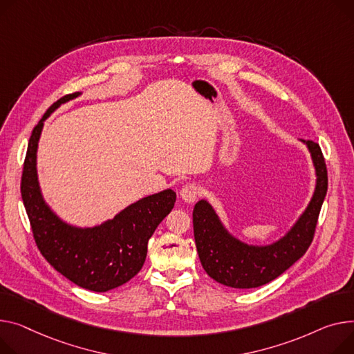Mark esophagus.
I'll return each mask as SVG.
<instances>
[{"mask_svg": "<svg viewBox=\"0 0 354 354\" xmlns=\"http://www.w3.org/2000/svg\"><path fill=\"white\" fill-rule=\"evenodd\" d=\"M179 195L185 202L194 203L199 196V186L196 183H186L180 189Z\"/></svg>", "mask_w": 354, "mask_h": 354, "instance_id": "34e87169", "label": "esophagus"}]
</instances>
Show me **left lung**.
<instances>
[{"instance_id":"obj_1","label":"left lung","mask_w":354,"mask_h":354,"mask_svg":"<svg viewBox=\"0 0 354 354\" xmlns=\"http://www.w3.org/2000/svg\"><path fill=\"white\" fill-rule=\"evenodd\" d=\"M309 148L316 169L313 198L286 236L273 245L252 246L241 242L225 229L218 215L206 201L194 207V234L198 254L205 272L234 289L263 286L285 270L309 249L327 192V168L319 144L300 139Z\"/></svg>"}]
</instances>
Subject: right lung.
I'll list each match as a JSON object with an SVG mask.
<instances>
[{
	"mask_svg": "<svg viewBox=\"0 0 354 354\" xmlns=\"http://www.w3.org/2000/svg\"><path fill=\"white\" fill-rule=\"evenodd\" d=\"M69 93L54 102L32 129L24 160L21 196L41 254L55 270L75 285L108 292L127 283L142 269L148 241L158 225L174 209L172 189L139 199L113 219L95 227H75L62 222L45 203L37 176V148L44 121L61 104L74 100Z\"/></svg>",
	"mask_w": 354,
	"mask_h": 354,
	"instance_id": "add662e5",
	"label": "right lung"
}]
</instances>
